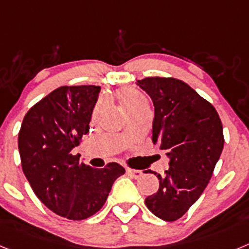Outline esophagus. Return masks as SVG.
Returning <instances> with one entry per match:
<instances>
[{
    "instance_id": "obj_1",
    "label": "esophagus",
    "mask_w": 249,
    "mask_h": 249,
    "mask_svg": "<svg viewBox=\"0 0 249 249\" xmlns=\"http://www.w3.org/2000/svg\"><path fill=\"white\" fill-rule=\"evenodd\" d=\"M126 173L128 176H131L132 178H135V179H137V178H140L142 176V172H141L140 169H126Z\"/></svg>"
}]
</instances>
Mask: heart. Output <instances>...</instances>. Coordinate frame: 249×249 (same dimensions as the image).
<instances>
[{"label": "heart", "mask_w": 249, "mask_h": 249, "mask_svg": "<svg viewBox=\"0 0 249 249\" xmlns=\"http://www.w3.org/2000/svg\"><path fill=\"white\" fill-rule=\"evenodd\" d=\"M118 100H120V103L127 113L133 111H141V109H149L147 98L143 94L138 93L136 91H131V89L121 91L118 93Z\"/></svg>", "instance_id": "obj_1"}]
</instances>
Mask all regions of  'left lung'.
Segmentation results:
<instances>
[{
	"label": "left lung",
	"instance_id": "left-lung-1",
	"mask_svg": "<svg viewBox=\"0 0 249 249\" xmlns=\"http://www.w3.org/2000/svg\"><path fill=\"white\" fill-rule=\"evenodd\" d=\"M137 85L155 106L152 142L169 158L164 175L155 173L160 188L144 202L158 218L177 221L201 197L221 157V118L214 107L183 81L147 77Z\"/></svg>",
	"mask_w": 249,
	"mask_h": 249
}]
</instances>
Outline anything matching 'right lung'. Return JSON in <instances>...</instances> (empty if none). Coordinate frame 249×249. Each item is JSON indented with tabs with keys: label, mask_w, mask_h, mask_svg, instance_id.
<instances>
[{
	"label": "right lung",
	"mask_w": 249,
	"mask_h": 249,
	"mask_svg": "<svg viewBox=\"0 0 249 249\" xmlns=\"http://www.w3.org/2000/svg\"><path fill=\"white\" fill-rule=\"evenodd\" d=\"M100 86H62L26 113L18 133L22 169L36 196L61 217L81 221L102 208L124 173L118 163L93 168L72 155L89 132Z\"/></svg>",
	"instance_id": "obj_1"
}]
</instances>
